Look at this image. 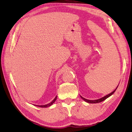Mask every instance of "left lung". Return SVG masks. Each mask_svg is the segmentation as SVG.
Masks as SVG:
<instances>
[{
    "label": "left lung",
    "instance_id": "obj_1",
    "mask_svg": "<svg viewBox=\"0 0 132 132\" xmlns=\"http://www.w3.org/2000/svg\"><path fill=\"white\" fill-rule=\"evenodd\" d=\"M117 88H116V89H114V90L112 92H111V93H110V94L107 95H106V96H104V97H102V98H100V99H97V100H88V99H85V98L83 97L82 96H80V97H81V98H82V99H83L84 100H85V102H87V103H100V102H103V101L105 100L106 99H107V98H108V97L111 96V95H112L114 92H115V91L116 90Z\"/></svg>",
    "mask_w": 132,
    "mask_h": 132
}]
</instances>
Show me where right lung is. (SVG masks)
Masks as SVG:
<instances>
[{
  "label": "right lung",
  "mask_w": 132,
  "mask_h": 132,
  "mask_svg": "<svg viewBox=\"0 0 132 132\" xmlns=\"http://www.w3.org/2000/svg\"><path fill=\"white\" fill-rule=\"evenodd\" d=\"M56 99H57V96H56V97L54 98V99L52 101V102L51 103H49L48 104H46V105H36V106H40V107L46 108V107H47V106H50V105H52L55 102V101L56 100Z\"/></svg>",
  "instance_id": "obj_1"
}]
</instances>
